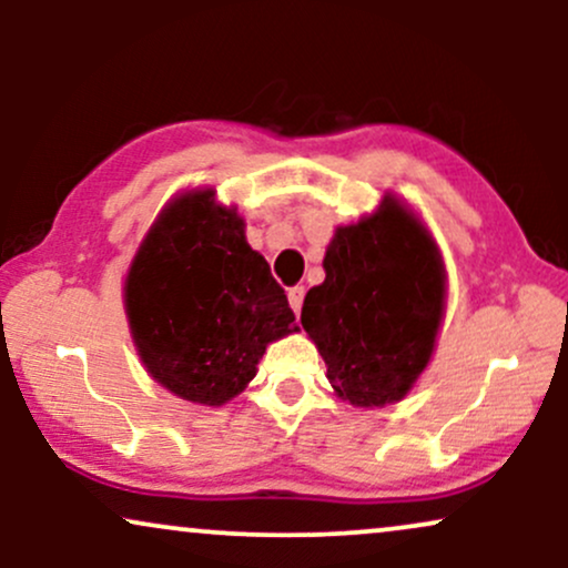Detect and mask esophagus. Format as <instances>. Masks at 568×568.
<instances>
[{"label": "esophagus", "mask_w": 568, "mask_h": 568, "mask_svg": "<svg viewBox=\"0 0 568 568\" xmlns=\"http://www.w3.org/2000/svg\"><path fill=\"white\" fill-rule=\"evenodd\" d=\"M288 304H291V310L296 312H302V304H304V285H293V288H288Z\"/></svg>", "instance_id": "obj_1"}]
</instances>
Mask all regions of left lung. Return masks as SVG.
<instances>
[{
    "label": "left lung",
    "mask_w": 568,
    "mask_h": 568,
    "mask_svg": "<svg viewBox=\"0 0 568 568\" xmlns=\"http://www.w3.org/2000/svg\"><path fill=\"white\" fill-rule=\"evenodd\" d=\"M325 280L306 293L302 325L342 400L387 406L408 395L433 357L446 312V270L427 226L395 194L338 226Z\"/></svg>",
    "instance_id": "1"
}]
</instances>
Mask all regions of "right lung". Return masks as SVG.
Listing matches in <instances>:
<instances>
[{
	"mask_svg": "<svg viewBox=\"0 0 568 568\" xmlns=\"http://www.w3.org/2000/svg\"><path fill=\"white\" fill-rule=\"evenodd\" d=\"M125 312L149 376L200 406L243 393L266 344L298 331L237 207L219 205L213 189L162 207L128 270Z\"/></svg>",
	"mask_w": 568,
	"mask_h": 568,
	"instance_id": "1",
	"label": "right lung"
}]
</instances>
